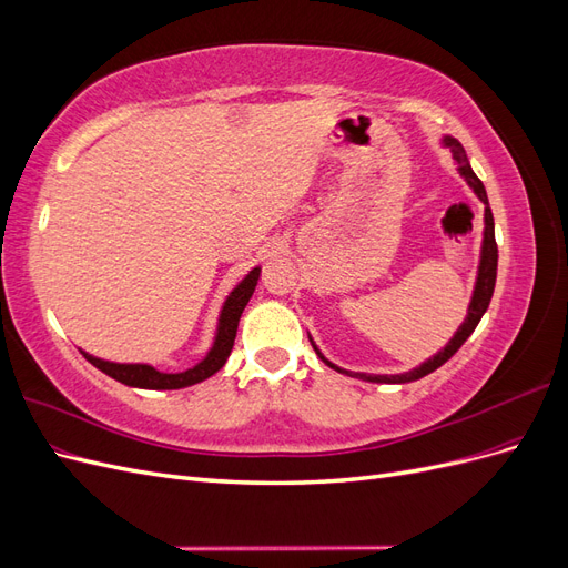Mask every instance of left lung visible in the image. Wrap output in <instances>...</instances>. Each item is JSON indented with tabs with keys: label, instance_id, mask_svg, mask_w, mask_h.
Segmentation results:
<instances>
[{
	"label": "left lung",
	"instance_id": "left-lung-1",
	"mask_svg": "<svg viewBox=\"0 0 568 568\" xmlns=\"http://www.w3.org/2000/svg\"><path fill=\"white\" fill-rule=\"evenodd\" d=\"M443 144L448 146L453 151V159L457 163V170L459 175L469 182V186L474 189V194L486 203V230H484V248H480V265H478V280H476V288H474V298L469 303V315L467 320H464V324L457 329V334L453 336V341L445 346L438 355H434L432 359H426L424 365H419L417 369L412 372H405V374H355V372H346L341 369L336 365H332L329 359H326L317 346L313 343V348L317 351V355L324 359L326 365H329L332 369L336 372H343V374H351V376H359V379L365 382H374V384H409V382H417L422 379V376L432 374L434 369H438L440 365L448 363V359L462 348V343L467 341L471 336V332L476 329V324L480 322V317H484V313L488 311L490 305V298H493V291H495V277H497V244H495V222H493V213H490V205H488V196H486V186L484 182H480L476 178V173L469 165V159H467V151H464V146L455 140V136H445Z\"/></svg>",
	"mask_w": 568,
	"mask_h": 568
}]
</instances>
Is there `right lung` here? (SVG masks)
Returning <instances> with one entry per match:
<instances>
[{"label": "right lung", "instance_id": "add662e5", "mask_svg": "<svg viewBox=\"0 0 568 568\" xmlns=\"http://www.w3.org/2000/svg\"><path fill=\"white\" fill-rule=\"evenodd\" d=\"M257 277H261V267H253L246 274V280L232 291L230 298L225 301V307H222V313H220L217 336H215L211 353L205 355L201 363L192 369L180 372V374H163L159 369H153L151 365H118V363H106V359H99V357L84 353V351H80V353L88 357L97 369L109 374L111 379L125 384V386L159 388V390L163 388L165 390V388H184V386L199 384L203 379H209V376H213L222 365L227 363V357H230L232 346H234V338H236L239 317H242L248 298L253 296Z\"/></svg>", "mask_w": 568, "mask_h": 568}]
</instances>
